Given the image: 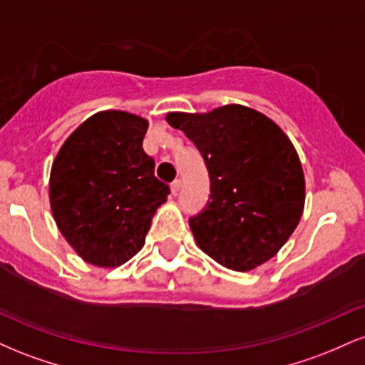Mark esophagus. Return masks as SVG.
<instances>
[{"label": "esophagus", "mask_w": 365, "mask_h": 365, "mask_svg": "<svg viewBox=\"0 0 365 365\" xmlns=\"http://www.w3.org/2000/svg\"><path fill=\"white\" fill-rule=\"evenodd\" d=\"M180 188H182V180H175V182L171 183V192H173V195L178 194Z\"/></svg>", "instance_id": "obj_1"}]
</instances>
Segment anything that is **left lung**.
Segmentation results:
<instances>
[{"instance_id": "1", "label": "left lung", "mask_w": 365, "mask_h": 365, "mask_svg": "<svg viewBox=\"0 0 365 365\" xmlns=\"http://www.w3.org/2000/svg\"><path fill=\"white\" fill-rule=\"evenodd\" d=\"M166 120L194 142L211 180L207 206L188 220L197 245L233 271L269 261L304 211V171L290 139L242 104L168 113Z\"/></svg>"}]
</instances>
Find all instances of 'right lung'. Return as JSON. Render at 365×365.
I'll return each mask as SVG.
<instances>
[{
  "mask_svg": "<svg viewBox=\"0 0 365 365\" xmlns=\"http://www.w3.org/2000/svg\"><path fill=\"white\" fill-rule=\"evenodd\" d=\"M148 125L127 111L96 113L53 161L54 221L75 252L94 266H121L139 252L154 212L170 194L142 148Z\"/></svg>",
  "mask_w": 365,
  "mask_h": 365,
  "instance_id": "right-lung-1",
  "label": "right lung"
}]
</instances>
